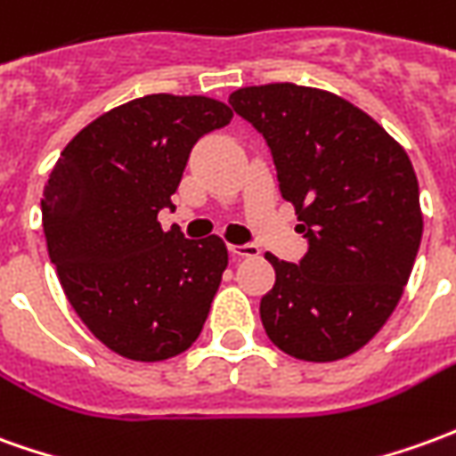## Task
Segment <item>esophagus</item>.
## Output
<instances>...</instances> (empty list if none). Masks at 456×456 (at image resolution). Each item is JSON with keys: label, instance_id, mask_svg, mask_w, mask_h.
Returning a JSON list of instances; mask_svg holds the SVG:
<instances>
[{"label": "esophagus", "instance_id": "1", "mask_svg": "<svg viewBox=\"0 0 456 456\" xmlns=\"http://www.w3.org/2000/svg\"><path fill=\"white\" fill-rule=\"evenodd\" d=\"M229 254L234 259H251V256H259V247L256 244H232Z\"/></svg>", "mask_w": 456, "mask_h": 456}]
</instances>
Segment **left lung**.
<instances>
[{"label":"left lung","instance_id":"left-lung-1","mask_svg":"<svg viewBox=\"0 0 456 456\" xmlns=\"http://www.w3.org/2000/svg\"><path fill=\"white\" fill-rule=\"evenodd\" d=\"M234 113L259 130L308 251L266 254L276 283L259 314L276 348L328 362L362 348L403 296L419 239V187L407 152L338 95L296 84L239 88Z\"/></svg>","mask_w":456,"mask_h":456}]
</instances>
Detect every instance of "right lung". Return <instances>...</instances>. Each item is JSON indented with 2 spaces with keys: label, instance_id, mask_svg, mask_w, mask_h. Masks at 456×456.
Returning <instances> with one entry per match:
<instances>
[{
  "label": "right lung",
  "instance_id": "add662e5",
  "mask_svg": "<svg viewBox=\"0 0 456 456\" xmlns=\"http://www.w3.org/2000/svg\"><path fill=\"white\" fill-rule=\"evenodd\" d=\"M229 120V106L207 95H142L95 118L51 170L49 259L73 311L123 358L167 361L202 333L227 247L165 232L158 215L173 207L197 140Z\"/></svg>",
  "mask_w": 456,
  "mask_h": 456
}]
</instances>
